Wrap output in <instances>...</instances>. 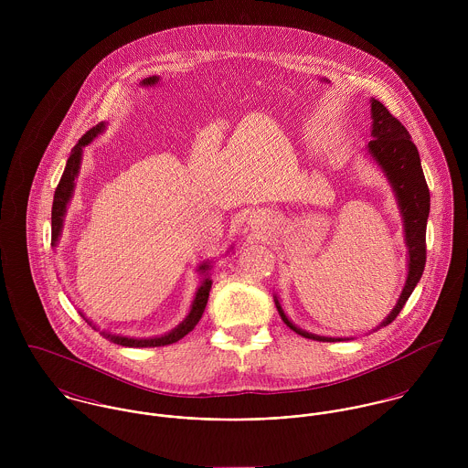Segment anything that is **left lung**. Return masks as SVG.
<instances>
[{
    "mask_svg": "<svg viewBox=\"0 0 468 468\" xmlns=\"http://www.w3.org/2000/svg\"><path fill=\"white\" fill-rule=\"evenodd\" d=\"M371 136L369 144L366 145L367 156L378 165V169L388 178L393 195L400 208L401 223H403V238L407 247V277L405 284L401 288L400 297L397 301V306L391 310V314L373 330H380L388 324H391L397 315L400 314L405 301L416 288L423 268H425V230H427V219L431 210V195L429 187L421 171V162L416 145L410 140L409 132L401 126L400 121H397L388 108L377 101L371 99ZM275 308L284 321V324L293 330L295 334L314 340L323 342H340V340H351V336H324L315 335L295 326L288 315L284 314L279 297L273 295Z\"/></svg>",
    "mask_w": 468,
    "mask_h": 468,
    "instance_id": "8db88e82",
    "label": "left lung"
}]
</instances>
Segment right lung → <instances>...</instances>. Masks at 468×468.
Listing matches in <instances>:
<instances>
[{"instance_id": "right-lung-1", "label": "right lung", "mask_w": 468, "mask_h": 468, "mask_svg": "<svg viewBox=\"0 0 468 468\" xmlns=\"http://www.w3.org/2000/svg\"><path fill=\"white\" fill-rule=\"evenodd\" d=\"M104 130H106V122L97 124L95 128H91L88 133L84 134L75 144V147L69 153L65 173L61 176V182H59L58 189H56V195H54V205H52V247H58V243L61 239V234H63V225H65L68 205H69L71 197H73L75 180L79 176V169H80V162H82V151H84L86 145H90L93 142L95 136H99ZM212 263H214L212 260H205L197 268V271L200 273L201 282L198 290H197V293H195V299L191 303V310H189L187 317L176 328H173L167 334L156 335V336H128V335L110 334V332H104V330L101 332L90 319L84 317L82 312H79V314L84 317V321L90 326H93L97 332H101L108 340H112L113 344L126 346V347H156V346H167V344L178 342L180 338H184L189 332H193L195 326L200 323L203 310H205L207 301H208V292H210V286H212V279H210Z\"/></svg>"}]
</instances>
